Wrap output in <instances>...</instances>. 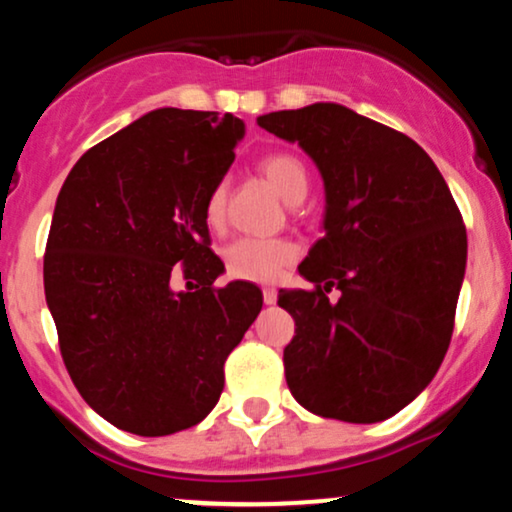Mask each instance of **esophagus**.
I'll return each mask as SVG.
<instances>
[{
	"mask_svg": "<svg viewBox=\"0 0 512 512\" xmlns=\"http://www.w3.org/2000/svg\"><path fill=\"white\" fill-rule=\"evenodd\" d=\"M262 298H264V303H267V305H274L276 303V289H272V286H264Z\"/></svg>",
	"mask_w": 512,
	"mask_h": 512,
	"instance_id": "esophagus-1",
	"label": "esophagus"
}]
</instances>
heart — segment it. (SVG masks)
I'll return each instance as SVG.
<instances>
[{"instance_id": "1", "label": "heart", "mask_w": 512, "mask_h": 512, "mask_svg": "<svg viewBox=\"0 0 512 512\" xmlns=\"http://www.w3.org/2000/svg\"><path fill=\"white\" fill-rule=\"evenodd\" d=\"M260 170L286 202H301L308 192V170L298 156L276 151V154L262 158ZM226 195V182L211 187L207 202H204V219L209 226H219L223 221ZM293 257H296V248L289 240L281 238H238L223 252L226 272L233 279L243 281H274L281 269L293 262Z\"/></svg>"}]
</instances>
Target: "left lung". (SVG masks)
<instances>
[{
	"mask_svg": "<svg viewBox=\"0 0 512 512\" xmlns=\"http://www.w3.org/2000/svg\"><path fill=\"white\" fill-rule=\"evenodd\" d=\"M257 125L298 142L325 180V236L298 267L315 289L279 291L296 320L284 349L291 395L325 419H390L450 346L467 264L460 209L414 139L344 105L279 110Z\"/></svg>",
	"mask_w": 512,
	"mask_h": 512,
	"instance_id": "obj_1",
	"label": "left lung"
}]
</instances>
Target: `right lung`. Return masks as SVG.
<instances>
[{"instance_id": "right-lung-1", "label": "right lung", "mask_w": 512, "mask_h": 512, "mask_svg": "<svg viewBox=\"0 0 512 512\" xmlns=\"http://www.w3.org/2000/svg\"><path fill=\"white\" fill-rule=\"evenodd\" d=\"M243 132L231 113L154 110L88 149L57 197L43 279L62 361L88 407L127 433L199 424L262 310L248 281L214 286L223 264L204 219Z\"/></svg>"}]
</instances>
